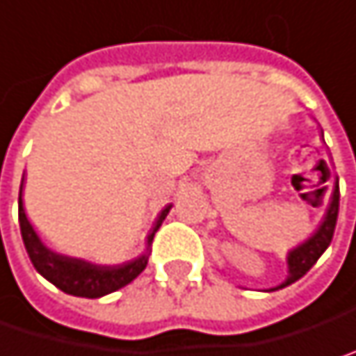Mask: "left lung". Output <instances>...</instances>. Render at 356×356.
<instances>
[{"instance_id":"8db88e82","label":"left lung","mask_w":356,"mask_h":356,"mask_svg":"<svg viewBox=\"0 0 356 356\" xmlns=\"http://www.w3.org/2000/svg\"><path fill=\"white\" fill-rule=\"evenodd\" d=\"M339 189H334L332 202L326 210L322 224L318 226V230L307 241H304L300 246H296L293 250H289V254H287V279L281 285L273 287L271 291L283 289V287L296 283L298 279H302L316 265V261L322 257V252L330 246L332 236H334V228H337V218H339Z\"/></svg>"}]
</instances>
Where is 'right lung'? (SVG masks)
<instances>
[{
	"instance_id": "obj_1",
	"label": "right lung",
	"mask_w": 356,
	"mask_h": 356,
	"mask_svg": "<svg viewBox=\"0 0 356 356\" xmlns=\"http://www.w3.org/2000/svg\"><path fill=\"white\" fill-rule=\"evenodd\" d=\"M169 210H171V206H167L159 213L154 228L150 230V234L146 238L148 246L154 238V232L161 228L163 220L167 218ZM17 218H19L22 241H24L26 252H28L34 269L69 296L89 298V300L108 296L115 289L132 283L146 269L148 246H146L145 254H140L128 263H122V265H95L85 259H75V257H67V254L50 250L49 246L40 241V236L34 232L32 224L26 218L24 202H22V185H19V200H17Z\"/></svg>"
}]
</instances>
